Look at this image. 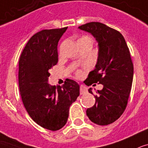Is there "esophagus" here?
Returning a JSON list of instances; mask_svg holds the SVG:
<instances>
[{
	"instance_id": "34e87169",
	"label": "esophagus",
	"mask_w": 148,
	"mask_h": 148,
	"mask_svg": "<svg viewBox=\"0 0 148 148\" xmlns=\"http://www.w3.org/2000/svg\"><path fill=\"white\" fill-rule=\"evenodd\" d=\"M87 92V88L83 85L80 86V94H84Z\"/></svg>"
}]
</instances>
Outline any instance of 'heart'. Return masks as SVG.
I'll use <instances>...</instances> for the list:
<instances>
[{"mask_svg":"<svg viewBox=\"0 0 148 148\" xmlns=\"http://www.w3.org/2000/svg\"><path fill=\"white\" fill-rule=\"evenodd\" d=\"M89 38V37H82V38H81L80 39H82V38ZM82 75V73L81 72V71H79V72L77 73L78 76H80V75Z\"/></svg>","mask_w":148,"mask_h":148,"instance_id":"obj_1","label":"heart"}]
</instances>
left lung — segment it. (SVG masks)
<instances>
[{"label": "left lung", "instance_id": "obj_1", "mask_svg": "<svg viewBox=\"0 0 148 148\" xmlns=\"http://www.w3.org/2000/svg\"><path fill=\"white\" fill-rule=\"evenodd\" d=\"M90 33L98 42L97 65L85 80L86 85L103 86L94 96L96 103L86 110L90 121L98 125H108L125 110L130 96L134 66L124 38L118 31L99 22H90L79 27ZM92 93V88L89 89Z\"/></svg>", "mask_w": 148, "mask_h": 148}]
</instances>
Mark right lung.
<instances>
[{"label":"right lung","mask_w":148,"mask_h":148,"mask_svg":"<svg viewBox=\"0 0 148 148\" xmlns=\"http://www.w3.org/2000/svg\"><path fill=\"white\" fill-rule=\"evenodd\" d=\"M67 27L42 30L31 38L19 59L18 83L23 104L35 123L50 130L66 125L79 85L67 79L62 86L49 84V70L58 62V42Z\"/></svg>","instance_id":"right-lung-1"}]
</instances>
